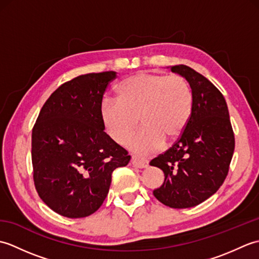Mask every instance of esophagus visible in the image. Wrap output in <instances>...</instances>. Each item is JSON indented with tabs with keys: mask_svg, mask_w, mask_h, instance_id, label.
Returning a JSON list of instances; mask_svg holds the SVG:
<instances>
[{
	"mask_svg": "<svg viewBox=\"0 0 259 259\" xmlns=\"http://www.w3.org/2000/svg\"><path fill=\"white\" fill-rule=\"evenodd\" d=\"M131 166L136 167V168H147L148 161L144 158L133 156L131 157Z\"/></svg>",
	"mask_w": 259,
	"mask_h": 259,
	"instance_id": "obj_1",
	"label": "esophagus"
}]
</instances>
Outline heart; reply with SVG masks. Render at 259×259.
I'll return each mask as SVG.
<instances>
[{"mask_svg":"<svg viewBox=\"0 0 259 259\" xmlns=\"http://www.w3.org/2000/svg\"><path fill=\"white\" fill-rule=\"evenodd\" d=\"M117 99H103L100 115L107 134L125 145L144 125L131 147L137 152L157 150L184 134L191 117L192 92L180 74L138 72L120 82Z\"/></svg>","mask_w":259,"mask_h":259,"instance_id":"obj_1","label":"heart"}]
</instances>
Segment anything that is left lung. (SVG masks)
Segmentation results:
<instances>
[{
  "instance_id": "left-lung-1",
  "label": "left lung",
  "mask_w": 259,
  "mask_h": 259,
  "mask_svg": "<svg viewBox=\"0 0 259 259\" xmlns=\"http://www.w3.org/2000/svg\"><path fill=\"white\" fill-rule=\"evenodd\" d=\"M171 71L185 76L192 92L191 117L184 134L150 164L164 174L153 195L171 208H189L212 196L226 179L235 137L225 98L202 74L184 64Z\"/></svg>"
}]
</instances>
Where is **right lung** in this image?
Wrapping results in <instances>:
<instances>
[{
  "instance_id": "right-lung-1",
  "label": "right lung",
  "mask_w": 259,
  "mask_h": 259,
  "mask_svg": "<svg viewBox=\"0 0 259 259\" xmlns=\"http://www.w3.org/2000/svg\"><path fill=\"white\" fill-rule=\"evenodd\" d=\"M115 72L79 75L43 104L32 130L33 181L43 202L68 218H83L103 203L114 169L130 156L104 133L102 98Z\"/></svg>"
}]
</instances>
